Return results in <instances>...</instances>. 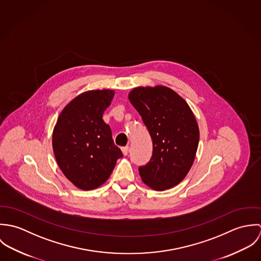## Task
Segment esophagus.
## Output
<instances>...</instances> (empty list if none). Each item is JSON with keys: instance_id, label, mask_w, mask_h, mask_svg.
Returning a JSON list of instances; mask_svg holds the SVG:
<instances>
[{"instance_id": "esophagus-1", "label": "esophagus", "mask_w": 261, "mask_h": 261, "mask_svg": "<svg viewBox=\"0 0 261 261\" xmlns=\"http://www.w3.org/2000/svg\"><path fill=\"white\" fill-rule=\"evenodd\" d=\"M121 150H122V153H123L124 155H126V154H127V152H128V146L122 147V148H121Z\"/></svg>"}]
</instances>
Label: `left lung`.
Returning a JSON list of instances; mask_svg holds the SVG:
<instances>
[{
    "label": "left lung",
    "instance_id": "left-lung-1",
    "mask_svg": "<svg viewBox=\"0 0 261 261\" xmlns=\"http://www.w3.org/2000/svg\"><path fill=\"white\" fill-rule=\"evenodd\" d=\"M128 99L152 141L149 163L139 168L143 182L156 191L178 185L189 173L199 144V127L186 101L166 86L137 87Z\"/></svg>",
    "mask_w": 261,
    "mask_h": 261
}]
</instances>
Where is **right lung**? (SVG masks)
Returning a JSON list of instances; mask_svg holds the SVG:
<instances>
[{"mask_svg":"<svg viewBox=\"0 0 261 261\" xmlns=\"http://www.w3.org/2000/svg\"><path fill=\"white\" fill-rule=\"evenodd\" d=\"M113 96L110 89L83 92L64 108L55 124L52 145L57 164L81 190L106 183L122 156L113 143L110 125L102 119Z\"/></svg>","mask_w":261,"mask_h":261,"instance_id":"right-lung-1","label":"right lung"}]
</instances>
